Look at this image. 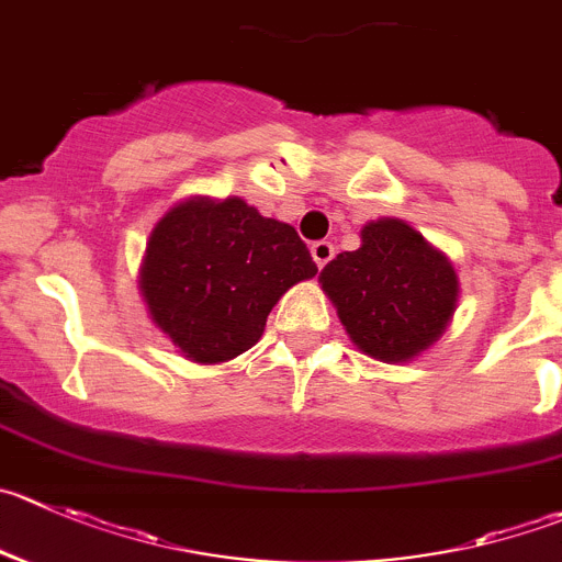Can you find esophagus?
<instances>
[{"label":"esophagus","mask_w":562,"mask_h":562,"mask_svg":"<svg viewBox=\"0 0 562 562\" xmlns=\"http://www.w3.org/2000/svg\"><path fill=\"white\" fill-rule=\"evenodd\" d=\"M334 254H336L334 245L325 243V239H319V243L312 245V259H314V265L319 267V270H323V267L328 265L330 259H334Z\"/></svg>","instance_id":"34e87169"}]
</instances>
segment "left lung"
Returning a JSON list of instances; mask_svg holds the SVG:
<instances>
[{
  "label": "left lung",
  "instance_id": "8db88e82",
  "mask_svg": "<svg viewBox=\"0 0 562 562\" xmlns=\"http://www.w3.org/2000/svg\"><path fill=\"white\" fill-rule=\"evenodd\" d=\"M352 345L383 364H405L430 350L461 297L447 254L400 217L361 228V248L345 250L319 272Z\"/></svg>",
  "mask_w": 562,
  "mask_h": 562
}]
</instances>
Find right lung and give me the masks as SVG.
<instances>
[{"instance_id": "obj_1", "label": "right lung", "mask_w": 562, "mask_h": 562, "mask_svg": "<svg viewBox=\"0 0 562 562\" xmlns=\"http://www.w3.org/2000/svg\"><path fill=\"white\" fill-rule=\"evenodd\" d=\"M317 276L290 223L245 198H181L154 223L137 286L151 323L195 364H226L265 334L286 290Z\"/></svg>"}]
</instances>
